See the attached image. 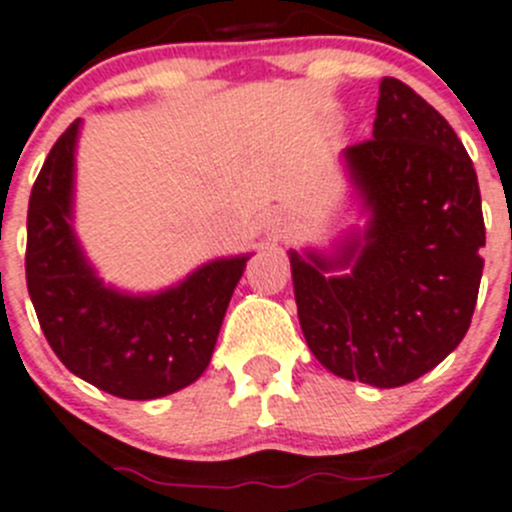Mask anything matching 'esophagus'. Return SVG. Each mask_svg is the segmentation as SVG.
Masks as SVG:
<instances>
[{
  "mask_svg": "<svg viewBox=\"0 0 512 512\" xmlns=\"http://www.w3.org/2000/svg\"><path fill=\"white\" fill-rule=\"evenodd\" d=\"M265 232H267V237H272V240H280V237H285V234L290 232V219L285 217L283 212L267 214Z\"/></svg>",
  "mask_w": 512,
  "mask_h": 512,
  "instance_id": "1",
  "label": "esophagus"
}]
</instances>
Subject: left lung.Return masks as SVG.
Wrapping results in <instances>:
<instances>
[{"label":"left lung","mask_w":512,"mask_h":512,"mask_svg":"<svg viewBox=\"0 0 512 512\" xmlns=\"http://www.w3.org/2000/svg\"><path fill=\"white\" fill-rule=\"evenodd\" d=\"M364 229L290 250L295 303L331 374L394 389L465 338L482 278L485 222L475 166L452 126L396 78L379 85L371 141L343 148Z\"/></svg>","instance_id":"1"}]
</instances>
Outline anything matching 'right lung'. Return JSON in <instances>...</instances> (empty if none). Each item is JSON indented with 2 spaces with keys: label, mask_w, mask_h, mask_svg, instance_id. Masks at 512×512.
<instances>
[{
  "label": "right lung",
  "mask_w": 512,
  "mask_h": 512,
  "mask_svg": "<svg viewBox=\"0 0 512 512\" xmlns=\"http://www.w3.org/2000/svg\"><path fill=\"white\" fill-rule=\"evenodd\" d=\"M80 118L57 138L27 209V290L52 351L75 376L121 399H161L212 361L250 255L217 257L159 293L105 285L75 234Z\"/></svg>",
  "instance_id": "1"
}]
</instances>
